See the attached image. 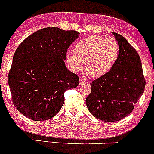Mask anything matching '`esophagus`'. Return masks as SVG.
I'll use <instances>...</instances> for the list:
<instances>
[{
    "label": "esophagus",
    "mask_w": 154,
    "mask_h": 154,
    "mask_svg": "<svg viewBox=\"0 0 154 154\" xmlns=\"http://www.w3.org/2000/svg\"><path fill=\"white\" fill-rule=\"evenodd\" d=\"M88 83V81L85 78H80L79 79V85H82Z\"/></svg>",
    "instance_id": "esophagus-1"
}]
</instances>
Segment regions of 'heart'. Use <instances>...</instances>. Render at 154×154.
Returning <instances> with one entry per match:
<instances>
[{"label":"heart","mask_w":154,"mask_h":154,"mask_svg":"<svg viewBox=\"0 0 154 154\" xmlns=\"http://www.w3.org/2000/svg\"><path fill=\"white\" fill-rule=\"evenodd\" d=\"M73 53L66 55V63L72 71H80L85 64L88 75L99 78L109 72L115 65L119 47L113 38L91 35L77 42Z\"/></svg>","instance_id":"b5f03b06"}]
</instances>
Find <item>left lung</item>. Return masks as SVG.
<instances>
[{
  "mask_svg": "<svg viewBox=\"0 0 154 154\" xmlns=\"http://www.w3.org/2000/svg\"><path fill=\"white\" fill-rule=\"evenodd\" d=\"M119 47L110 71L91 83L85 100L89 112L103 122H116L129 115L145 88L142 65L136 50L121 35L112 32Z\"/></svg>",
  "mask_w": 154,
  "mask_h": 154,
  "instance_id": "1",
  "label": "left lung"
}]
</instances>
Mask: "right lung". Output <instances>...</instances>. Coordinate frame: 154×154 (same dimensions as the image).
Returning a JSON list of instances; mask_svg holds the SVG:
<instances>
[{"label": "right lung", "instance_id": "right-lung-1", "mask_svg": "<svg viewBox=\"0 0 154 154\" xmlns=\"http://www.w3.org/2000/svg\"><path fill=\"white\" fill-rule=\"evenodd\" d=\"M79 35L45 28L28 36L16 50L7 79L14 106L26 117L34 121L53 118L63 105L64 92L78 86L79 77L64 60Z\"/></svg>", "mask_w": 154, "mask_h": 154}]
</instances>
